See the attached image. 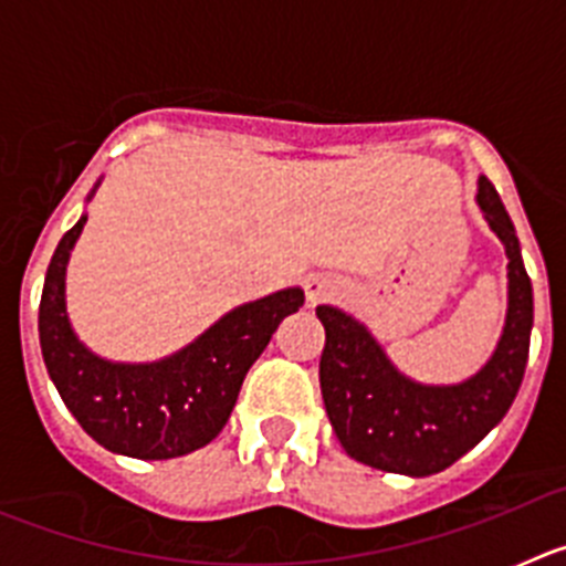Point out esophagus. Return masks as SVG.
I'll return each mask as SVG.
<instances>
[{
  "instance_id": "obj_1",
  "label": "esophagus",
  "mask_w": 566,
  "mask_h": 566,
  "mask_svg": "<svg viewBox=\"0 0 566 566\" xmlns=\"http://www.w3.org/2000/svg\"><path fill=\"white\" fill-rule=\"evenodd\" d=\"M303 289H306L308 303H317V300H326L328 294L334 292L332 280L323 277V274H308V277L303 280Z\"/></svg>"
}]
</instances>
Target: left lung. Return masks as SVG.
<instances>
[{"label":"left lung","instance_id":"1","mask_svg":"<svg viewBox=\"0 0 566 566\" xmlns=\"http://www.w3.org/2000/svg\"><path fill=\"white\" fill-rule=\"evenodd\" d=\"M476 203L507 254V314L496 352L457 385H424L405 377L374 334L352 314L317 306L326 328L319 391L345 453L368 468L431 476L451 468L504 419L516 399L530 352L533 286L516 229L488 178Z\"/></svg>","mask_w":566,"mask_h":566}]
</instances>
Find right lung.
<instances>
[{"mask_svg": "<svg viewBox=\"0 0 566 566\" xmlns=\"http://www.w3.org/2000/svg\"><path fill=\"white\" fill-rule=\"evenodd\" d=\"M84 223L87 214L64 232L44 277L39 343L50 379L67 411L107 451L133 459L187 457L223 431L243 377L283 317L303 306V289H283L232 308L164 359L113 363L90 352L67 317L64 274Z\"/></svg>", "mask_w": 566, "mask_h": 566, "instance_id": "add662e5", "label": "right lung"}]
</instances>
